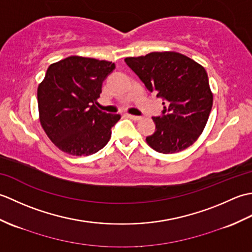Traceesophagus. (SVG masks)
I'll list each match as a JSON object with an SVG mask.
<instances>
[{
	"label": "esophagus",
	"mask_w": 252,
	"mask_h": 252,
	"mask_svg": "<svg viewBox=\"0 0 252 252\" xmlns=\"http://www.w3.org/2000/svg\"><path fill=\"white\" fill-rule=\"evenodd\" d=\"M126 116H127V118H130V119L134 120V121H138V120L142 119V118L138 117V116H133V115H126Z\"/></svg>",
	"instance_id": "34e87169"
}]
</instances>
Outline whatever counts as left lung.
<instances>
[{"label": "left lung", "instance_id": "1", "mask_svg": "<svg viewBox=\"0 0 252 252\" xmlns=\"http://www.w3.org/2000/svg\"><path fill=\"white\" fill-rule=\"evenodd\" d=\"M125 62L148 91L163 101L161 116L153 117L154 134L146 142L155 151L173 154L196 142L206 126L213 95L205 68L176 52H153Z\"/></svg>", "mask_w": 252, "mask_h": 252}]
</instances>
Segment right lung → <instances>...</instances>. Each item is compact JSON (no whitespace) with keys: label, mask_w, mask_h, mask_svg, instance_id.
I'll return each instance as SVG.
<instances>
[{"label":"right lung","mask_w":252,"mask_h":252,"mask_svg":"<svg viewBox=\"0 0 252 252\" xmlns=\"http://www.w3.org/2000/svg\"><path fill=\"white\" fill-rule=\"evenodd\" d=\"M115 63L70 56L47 68L37 88L40 122L55 145L72 156H89L103 148L120 115L107 114L96 104L104 80Z\"/></svg>","instance_id":"obj_1"}]
</instances>
